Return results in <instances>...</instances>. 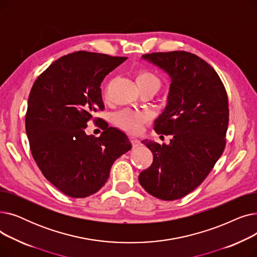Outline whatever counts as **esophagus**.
<instances>
[{
  "mask_svg": "<svg viewBox=\"0 0 257 257\" xmlns=\"http://www.w3.org/2000/svg\"><path fill=\"white\" fill-rule=\"evenodd\" d=\"M131 144H132V147H133V148H138V147L142 146L141 141L136 140V139H132V140H131Z\"/></svg>",
  "mask_w": 257,
  "mask_h": 257,
  "instance_id": "obj_1",
  "label": "esophagus"
}]
</instances>
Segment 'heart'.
<instances>
[{
  "instance_id": "heart-1",
  "label": "heart",
  "mask_w": 257,
  "mask_h": 257,
  "mask_svg": "<svg viewBox=\"0 0 257 257\" xmlns=\"http://www.w3.org/2000/svg\"><path fill=\"white\" fill-rule=\"evenodd\" d=\"M136 81L139 88L152 87L158 90L161 85L160 78L152 71L143 69L138 71ZM149 119V115L146 112L125 109L117 112L114 115L115 124L123 130L130 133H138L141 131L142 126Z\"/></svg>"
}]
</instances>
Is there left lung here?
Listing matches in <instances>:
<instances>
[{"label":"left lung","instance_id":"1","mask_svg":"<svg viewBox=\"0 0 257 257\" xmlns=\"http://www.w3.org/2000/svg\"><path fill=\"white\" fill-rule=\"evenodd\" d=\"M143 59L171 78L167 106L154 130L173 139L169 145L142 142L153 153V163L139 180L150 195L177 200L203 182L225 149L227 92L213 67L195 54L159 52L145 54Z\"/></svg>","mask_w":257,"mask_h":257}]
</instances>
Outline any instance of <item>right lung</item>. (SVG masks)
<instances>
[{
  "instance_id": "right-lung-1",
  "label": "right lung",
  "mask_w": 257,
  "mask_h": 257,
  "mask_svg": "<svg viewBox=\"0 0 257 257\" xmlns=\"http://www.w3.org/2000/svg\"><path fill=\"white\" fill-rule=\"evenodd\" d=\"M127 57L79 51L60 57L31 88L26 113L30 150L44 176L64 195L85 198L106 183L112 164L131 149L124 132L102 125L99 138L85 128L104 109L101 83Z\"/></svg>"
}]
</instances>
